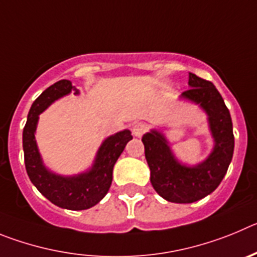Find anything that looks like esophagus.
<instances>
[{"label":"esophagus","instance_id":"obj_1","mask_svg":"<svg viewBox=\"0 0 257 257\" xmlns=\"http://www.w3.org/2000/svg\"><path fill=\"white\" fill-rule=\"evenodd\" d=\"M132 131H133V134L136 136V137H142L143 134L146 133V131H147V125L143 123H137V124H134Z\"/></svg>","mask_w":257,"mask_h":257}]
</instances>
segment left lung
Masks as SVG:
<instances>
[{
	"label": "left lung",
	"instance_id": "1",
	"mask_svg": "<svg viewBox=\"0 0 257 257\" xmlns=\"http://www.w3.org/2000/svg\"><path fill=\"white\" fill-rule=\"evenodd\" d=\"M188 85L189 89L180 94V98L197 105L207 115L214 142L209 156L196 165H187L175 157L161 131L151 129L142 137L152 187L161 197L175 203L195 202L218 188L234 151L232 117L218 89L211 82L192 73Z\"/></svg>",
	"mask_w": 257,
	"mask_h": 257
}]
</instances>
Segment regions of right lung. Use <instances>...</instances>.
<instances>
[{"instance_id": "right-lung-1", "label": "right lung", "mask_w": 257, "mask_h": 257, "mask_svg": "<svg viewBox=\"0 0 257 257\" xmlns=\"http://www.w3.org/2000/svg\"><path fill=\"white\" fill-rule=\"evenodd\" d=\"M74 92L79 94L70 80L62 79L48 87L32 105L23 131V150L28 177L47 200L68 210H87L100 202L110 189L115 163L132 140L129 129L108 136L97 150L93 164L85 172L75 175H61L45 165L36 141L39 114L55 101Z\"/></svg>"}]
</instances>
